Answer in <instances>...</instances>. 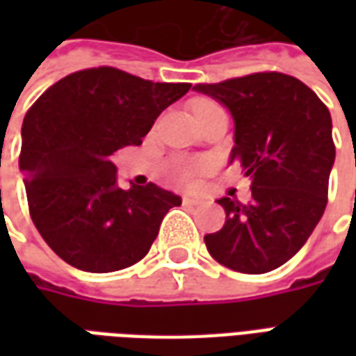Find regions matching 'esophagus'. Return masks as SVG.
Here are the masks:
<instances>
[{
	"instance_id": "obj_1",
	"label": "esophagus",
	"mask_w": 356,
	"mask_h": 356,
	"mask_svg": "<svg viewBox=\"0 0 356 356\" xmlns=\"http://www.w3.org/2000/svg\"><path fill=\"white\" fill-rule=\"evenodd\" d=\"M183 202L188 204V206H198V204H202V198H196V196H188V194H185V196H183Z\"/></svg>"
}]
</instances>
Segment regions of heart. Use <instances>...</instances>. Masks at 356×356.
I'll list each match as a JSON object with an SVG mask.
<instances>
[{
    "instance_id": "b5f03b06",
    "label": "heart",
    "mask_w": 356,
    "mask_h": 356,
    "mask_svg": "<svg viewBox=\"0 0 356 356\" xmlns=\"http://www.w3.org/2000/svg\"><path fill=\"white\" fill-rule=\"evenodd\" d=\"M200 104H211V102H198L196 106ZM204 170V163L202 162H185L181 163L177 168V179L183 183H193L194 179L200 175V171Z\"/></svg>"
}]
</instances>
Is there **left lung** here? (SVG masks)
<instances>
[{"mask_svg": "<svg viewBox=\"0 0 356 356\" xmlns=\"http://www.w3.org/2000/svg\"><path fill=\"white\" fill-rule=\"evenodd\" d=\"M234 120L231 163L252 181V200L219 198L221 231L204 242L217 263L263 275L303 248L328 202L336 147L332 118L313 89L293 76L257 72L221 83H198Z\"/></svg>", "mask_w": 356, "mask_h": 356, "instance_id": "1", "label": "left lung"}]
</instances>
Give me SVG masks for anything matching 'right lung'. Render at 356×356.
I'll use <instances>...</instances> for the list:
<instances>
[{
	"instance_id": "right-lung-1",
	"label": "right lung",
	"mask_w": 356,
	"mask_h": 356,
	"mask_svg": "<svg viewBox=\"0 0 356 356\" xmlns=\"http://www.w3.org/2000/svg\"><path fill=\"white\" fill-rule=\"evenodd\" d=\"M188 89L99 66L58 80L28 110L19 158L28 208L68 265L112 273L148 254L181 198L154 183L120 188L110 156L139 147L162 110Z\"/></svg>"
}]
</instances>
